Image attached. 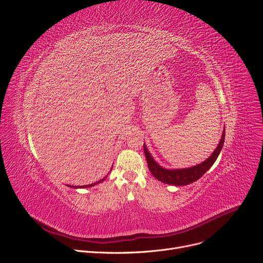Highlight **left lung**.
<instances>
[{
    "label": "left lung",
    "mask_w": 263,
    "mask_h": 263,
    "mask_svg": "<svg viewBox=\"0 0 263 263\" xmlns=\"http://www.w3.org/2000/svg\"><path fill=\"white\" fill-rule=\"evenodd\" d=\"M224 139H225V129L222 134L220 143L218 144L217 148L214 149V152L211 154V156L200 164H197L195 166L188 167V168H180V170L163 168L152 158L151 154L148 153L144 144H143V149H144V155L146 158L148 168L154 177H156L158 180L167 184H174V186H186V184L192 183L195 180L199 179L212 166L214 161L217 160L220 152L222 151V147L224 144Z\"/></svg>",
    "instance_id": "1"
}]
</instances>
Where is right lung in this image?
<instances>
[{"label": "right lung", "mask_w": 263, "mask_h": 263, "mask_svg": "<svg viewBox=\"0 0 263 263\" xmlns=\"http://www.w3.org/2000/svg\"><path fill=\"white\" fill-rule=\"evenodd\" d=\"M105 178H106V177H105ZM105 178H103V179H101V180H99V181H98V182H96V183H91V184H87V186H83V187H84V188H85V187H86V188H87V187H91V186H93V184H97V183H99V182H101V181H103V180H104V179H105ZM83 187H81V188H83Z\"/></svg>", "instance_id": "right-lung-1"}]
</instances>
